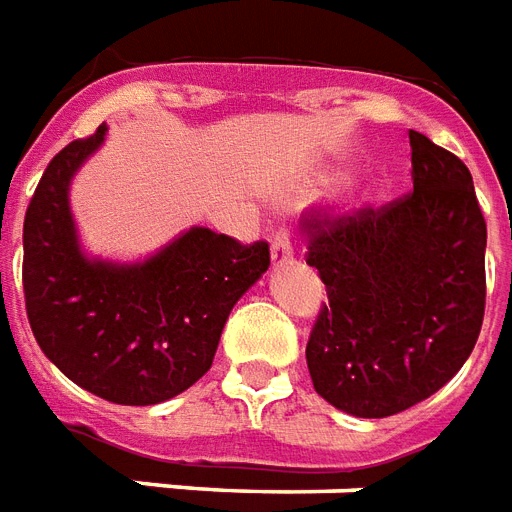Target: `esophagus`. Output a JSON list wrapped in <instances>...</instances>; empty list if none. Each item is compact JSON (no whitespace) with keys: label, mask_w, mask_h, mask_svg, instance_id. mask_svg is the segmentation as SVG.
I'll use <instances>...</instances> for the list:
<instances>
[{"label":"esophagus","mask_w":512,"mask_h":512,"mask_svg":"<svg viewBox=\"0 0 512 512\" xmlns=\"http://www.w3.org/2000/svg\"><path fill=\"white\" fill-rule=\"evenodd\" d=\"M290 257H293V241L282 230V233H276L274 244H271V260H274V266H282Z\"/></svg>","instance_id":"1"}]
</instances>
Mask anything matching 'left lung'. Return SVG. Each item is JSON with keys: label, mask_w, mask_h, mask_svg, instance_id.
<instances>
[{"label": "left lung", "mask_w": 512, "mask_h": 512, "mask_svg": "<svg viewBox=\"0 0 512 512\" xmlns=\"http://www.w3.org/2000/svg\"><path fill=\"white\" fill-rule=\"evenodd\" d=\"M412 189L385 206L309 208L306 263L328 304L306 366L336 410L388 418L464 366L486 312V219L456 154L410 130Z\"/></svg>", "instance_id": "8db88e82"}]
</instances>
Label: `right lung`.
I'll return each instance as SVG.
<instances>
[{
    "label": "right lung",
    "instance_id": "1",
    "mask_svg": "<svg viewBox=\"0 0 512 512\" xmlns=\"http://www.w3.org/2000/svg\"><path fill=\"white\" fill-rule=\"evenodd\" d=\"M105 124L48 162L24 217V301L40 350L83 391L113 404H160L211 369L227 314L271 266L266 241L208 227L138 266L86 260L67 187Z\"/></svg>",
    "mask_w": 512,
    "mask_h": 512
}]
</instances>
